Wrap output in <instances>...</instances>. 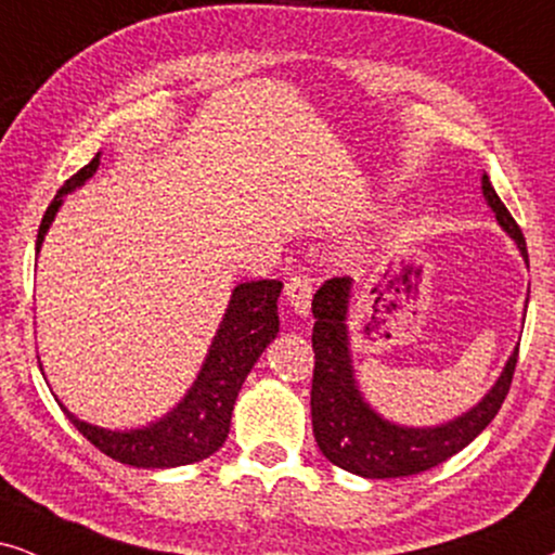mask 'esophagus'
<instances>
[{
    "mask_svg": "<svg viewBox=\"0 0 555 555\" xmlns=\"http://www.w3.org/2000/svg\"><path fill=\"white\" fill-rule=\"evenodd\" d=\"M312 282L307 276H294L286 284V301H289L292 312L299 314V318H307L312 307Z\"/></svg>",
    "mask_w": 555,
    "mask_h": 555,
    "instance_id": "esophagus-1",
    "label": "esophagus"
}]
</instances>
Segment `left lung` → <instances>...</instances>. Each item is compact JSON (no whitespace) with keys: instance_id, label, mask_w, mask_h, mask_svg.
I'll return each mask as SVG.
<instances>
[{"instance_id":"left-lung-1","label":"left lung","mask_w":555,"mask_h":555,"mask_svg":"<svg viewBox=\"0 0 555 555\" xmlns=\"http://www.w3.org/2000/svg\"><path fill=\"white\" fill-rule=\"evenodd\" d=\"M481 196L496 217V225L515 241L528 263L522 230L496 196L492 181L481 173ZM350 299L353 279H330L312 299V433L330 464L363 479H402L443 464L472 443L492 423L509 391L517 363V346L507 363L474 406L440 425H402L384 417L363 397L350 348ZM528 307V301H525Z\"/></svg>"}]
</instances>
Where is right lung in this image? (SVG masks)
Returning a JSON list of instances; mask_svg holds the SVG:
<instances>
[{
  "mask_svg": "<svg viewBox=\"0 0 555 555\" xmlns=\"http://www.w3.org/2000/svg\"><path fill=\"white\" fill-rule=\"evenodd\" d=\"M100 156L102 153H96L91 164L74 173L53 196L51 207L46 209L43 222H40L35 254H40V248H43V241L55 215L63 207V199L94 177L96 168H100ZM282 289V282L261 279V282L237 284L230 292L225 314L217 325L215 338L209 343L192 387L166 415L153 420V423L109 430V427L79 420L59 399L61 410L66 412V417L91 446H96L120 464L135 468H177L207 459L225 443L237 391L248 378L250 369L256 366V361L261 359L263 350L269 348V343L279 335L276 301ZM40 371H43V363H40Z\"/></svg>",
  "mask_w": 555,
  "mask_h": 555,
  "instance_id": "right-lung-1",
  "label": "right lung"
}]
</instances>
